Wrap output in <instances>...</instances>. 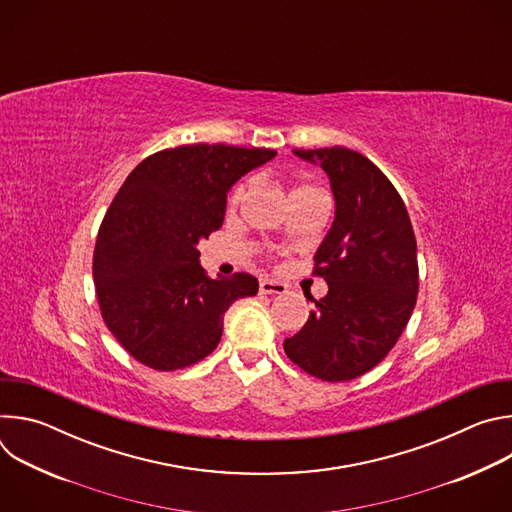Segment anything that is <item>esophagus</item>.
<instances>
[{
	"mask_svg": "<svg viewBox=\"0 0 512 512\" xmlns=\"http://www.w3.org/2000/svg\"><path fill=\"white\" fill-rule=\"evenodd\" d=\"M259 291H261V294H283L285 285L279 283V281H273V279H261L259 281Z\"/></svg>",
	"mask_w": 512,
	"mask_h": 512,
	"instance_id": "obj_1",
	"label": "esophagus"
}]
</instances>
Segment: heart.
<instances>
[{"label": "heart", "instance_id": "1", "mask_svg": "<svg viewBox=\"0 0 512 512\" xmlns=\"http://www.w3.org/2000/svg\"><path fill=\"white\" fill-rule=\"evenodd\" d=\"M310 190H316V188H312V186H302V188H296L294 192H310ZM245 196V186L241 184V186H237L235 188V192L231 194V204H239V200Z\"/></svg>", "mask_w": 512, "mask_h": 512}]
</instances>
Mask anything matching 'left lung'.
<instances>
[{"label":"left lung","mask_w":512,"mask_h":512,"mask_svg":"<svg viewBox=\"0 0 512 512\" xmlns=\"http://www.w3.org/2000/svg\"><path fill=\"white\" fill-rule=\"evenodd\" d=\"M294 154L326 172L336 212L314 255L328 294L283 350L316 379L350 381L377 367L411 318L417 243L399 192L369 158L340 145Z\"/></svg>","instance_id":"obj_1"}]
</instances>
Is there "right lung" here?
<instances>
[{
  "label": "right lung",
  "mask_w": 512,
  "mask_h": 512,
  "mask_svg": "<svg viewBox=\"0 0 512 512\" xmlns=\"http://www.w3.org/2000/svg\"><path fill=\"white\" fill-rule=\"evenodd\" d=\"M275 154L180 145L145 158L119 188L99 229L93 277L107 328L137 362L190 367L221 342L229 306L257 294L249 273L210 279L198 243L223 227L231 186Z\"/></svg>",
  "instance_id": "obj_1"
}]
</instances>
